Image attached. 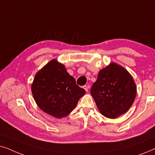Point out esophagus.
Returning a JSON list of instances; mask_svg holds the SVG:
<instances>
[{
    "mask_svg": "<svg viewBox=\"0 0 155 155\" xmlns=\"http://www.w3.org/2000/svg\"><path fill=\"white\" fill-rule=\"evenodd\" d=\"M83 88H84V90H85L87 92H88V86H87V85H84V86H83Z\"/></svg>",
    "mask_w": 155,
    "mask_h": 155,
    "instance_id": "obj_1",
    "label": "esophagus"
}]
</instances>
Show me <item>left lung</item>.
<instances>
[{
  "label": "left lung",
  "mask_w": 155,
  "mask_h": 155,
  "mask_svg": "<svg viewBox=\"0 0 155 155\" xmlns=\"http://www.w3.org/2000/svg\"><path fill=\"white\" fill-rule=\"evenodd\" d=\"M90 92L99 112L114 119L128 111L136 97L137 87L126 69L111 63L99 71Z\"/></svg>",
  "instance_id": "obj_1"
}]
</instances>
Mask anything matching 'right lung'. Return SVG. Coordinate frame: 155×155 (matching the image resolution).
<instances>
[{"label":"right lung","mask_w":155,"mask_h":155,"mask_svg":"<svg viewBox=\"0 0 155 155\" xmlns=\"http://www.w3.org/2000/svg\"><path fill=\"white\" fill-rule=\"evenodd\" d=\"M31 89L38 107L57 118L71 114L85 94L65 65L56 59L49 61L36 73Z\"/></svg>","instance_id":"add662e5"}]
</instances>
